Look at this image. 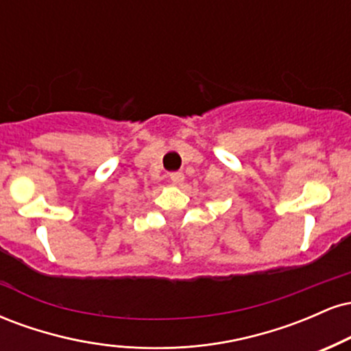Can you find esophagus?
I'll return each instance as SVG.
<instances>
[{
    "mask_svg": "<svg viewBox=\"0 0 351 351\" xmlns=\"http://www.w3.org/2000/svg\"><path fill=\"white\" fill-rule=\"evenodd\" d=\"M168 178H170L173 184H181L184 180V175L181 171H175V173H170V176H168Z\"/></svg>",
    "mask_w": 351,
    "mask_h": 351,
    "instance_id": "34e87169",
    "label": "esophagus"
}]
</instances>
